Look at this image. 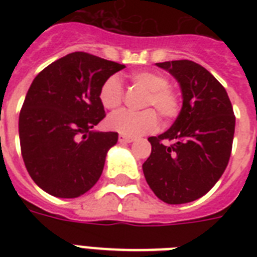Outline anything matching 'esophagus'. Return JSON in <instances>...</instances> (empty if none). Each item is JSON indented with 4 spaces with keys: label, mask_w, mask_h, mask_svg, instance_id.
<instances>
[{
    "label": "esophagus",
    "mask_w": 257,
    "mask_h": 257,
    "mask_svg": "<svg viewBox=\"0 0 257 257\" xmlns=\"http://www.w3.org/2000/svg\"><path fill=\"white\" fill-rule=\"evenodd\" d=\"M133 140H135L133 137L125 136V135H120V136H118V141H120L121 144H129V143H132Z\"/></svg>",
    "instance_id": "esophagus-1"
}]
</instances>
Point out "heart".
Segmentation results:
<instances>
[{
	"label": "heart",
	"instance_id": "obj_1",
	"mask_svg": "<svg viewBox=\"0 0 257 257\" xmlns=\"http://www.w3.org/2000/svg\"><path fill=\"white\" fill-rule=\"evenodd\" d=\"M131 78L148 90V96L145 97L143 104L144 108H155L163 120H172L177 116L180 109L179 98L168 88V78L165 76L156 72L141 70L132 73ZM122 97L124 93L120 78L117 76L106 78L100 89V101L102 106L106 109L118 108L122 102ZM157 124L159 118L153 109H145L141 112L122 109L112 113L106 120L109 129L129 137L152 132L157 128Z\"/></svg>",
	"mask_w": 257,
	"mask_h": 257
}]
</instances>
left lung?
<instances>
[{"mask_svg": "<svg viewBox=\"0 0 257 257\" xmlns=\"http://www.w3.org/2000/svg\"><path fill=\"white\" fill-rule=\"evenodd\" d=\"M176 78L183 106L167 132L149 137L151 156L143 164L147 183L167 204L195 201L227 168L235 135L233 109L224 86L189 60L157 62ZM172 141V146L164 141Z\"/></svg>", "mask_w": 257, "mask_h": 257, "instance_id": "obj_1", "label": "left lung"}]
</instances>
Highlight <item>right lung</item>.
Listing matches in <instances>:
<instances>
[{
	"label": "right lung",
	"mask_w": 257,
	"mask_h": 257,
	"mask_svg": "<svg viewBox=\"0 0 257 257\" xmlns=\"http://www.w3.org/2000/svg\"><path fill=\"white\" fill-rule=\"evenodd\" d=\"M125 65L74 52L52 62L33 80L18 132L25 167L42 191L73 199L98 181L116 132L94 131L105 117L100 89Z\"/></svg>",
	"instance_id": "obj_1"
}]
</instances>
